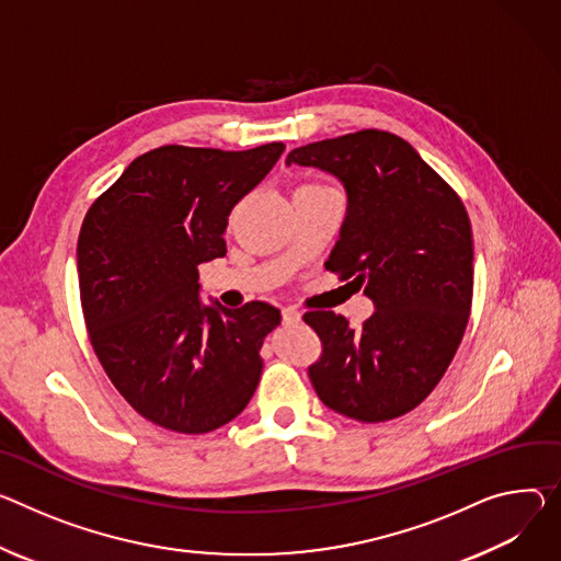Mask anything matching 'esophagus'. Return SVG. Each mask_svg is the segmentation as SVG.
Returning a JSON list of instances; mask_svg holds the SVG:
<instances>
[{"label": "esophagus", "mask_w": 561, "mask_h": 561, "mask_svg": "<svg viewBox=\"0 0 561 561\" xmlns=\"http://www.w3.org/2000/svg\"><path fill=\"white\" fill-rule=\"evenodd\" d=\"M282 318H284V324H297L301 322V316L297 309H284L282 311Z\"/></svg>", "instance_id": "1"}]
</instances>
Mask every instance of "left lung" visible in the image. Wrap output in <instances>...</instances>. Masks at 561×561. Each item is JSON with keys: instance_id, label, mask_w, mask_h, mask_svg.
Instances as JSON below:
<instances>
[{"instance_id": "1", "label": "left lung", "mask_w": 561, "mask_h": 561, "mask_svg": "<svg viewBox=\"0 0 561 561\" xmlns=\"http://www.w3.org/2000/svg\"><path fill=\"white\" fill-rule=\"evenodd\" d=\"M286 163L344 183L346 219L324 266L376 304L358 329L333 311L304 313L322 342L309 367L316 393L360 423L412 412L447 371L472 309L474 248L461 196L382 129L297 147Z\"/></svg>"}]
</instances>
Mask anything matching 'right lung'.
Wrapping results in <instances>:
<instances>
[{"mask_svg": "<svg viewBox=\"0 0 561 561\" xmlns=\"http://www.w3.org/2000/svg\"><path fill=\"white\" fill-rule=\"evenodd\" d=\"M282 151L284 142L163 145L134 159L84 215L78 282L91 346L118 393L163 430H219L260 385V348L279 309L203 307L198 264L224 257L232 208Z\"/></svg>", "mask_w": 561, "mask_h": 561, "instance_id": "1", "label": "right lung"}]
</instances>
